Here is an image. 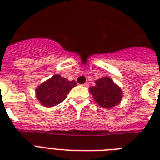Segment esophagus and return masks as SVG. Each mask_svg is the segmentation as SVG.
Returning a JSON list of instances; mask_svg holds the SVG:
<instances>
[{
    "label": "esophagus",
    "instance_id": "34e87169",
    "mask_svg": "<svg viewBox=\"0 0 160 160\" xmlns=\"http://www.w3.org/2000/svg\"><path fill=\"white\" fill-rule=\"evenodd\" d=\"M82 85L83 86H85V87H88V86H89V83H85V84Z\"/></svg>",
    "mask_w": 160,
    "mask_h": 160
}]
</instances>
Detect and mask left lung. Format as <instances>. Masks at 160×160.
Returning a JSON list of instances; mask_svg holds the SVG:
<instances>
[{"instance_id": "obj_1", "label": "left lung", "mask_w": 160, "mask_h": 160, "mask_svg": "<svg viewBox=\"0 0 160 160\" xmlns=\"http://www.w3.org/2000/svg\"><path fill=\"white\" fill-rule=\"evenodd\" d=\"M96 85L90 88L95 102L103 108H111L120 102L122 90L109 77L101 78L95 81Z\"/></svg>"}]
</instances>
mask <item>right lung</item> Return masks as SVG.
<instances>
[{"label": "right lung", "mask_w": 160, "mask_h": 160, "mask_svg": "<svg viewBox=\"0 0 160 160\" xmlns=\"http://www.w3.org/2000/svg\"><path fill=\"white\" fill-rule=\"evenodd\" d=\"M75 85V80L69 81L60 75H55L36 88V98L44 106H55L65 100Z\"/></svg>", "instance_id": "add662e5"}]
</instances>
